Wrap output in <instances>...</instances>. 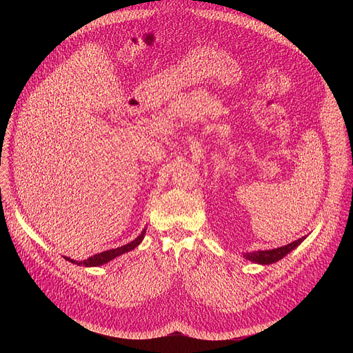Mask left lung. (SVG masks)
I'll return each instance as SVG.
<instances>
[{"label":"left lung","mask_w":353,"mask_h":353,"mask_svg":"<svg viewBox=\"0 0 353 353\" xmlns=\"http://www.w3.org/2000/svg\"><path fill=\"white\" fill-rule=\"evenodd\" d=\"M306 239L300 237L286 245L278 247V248H272V250H259V251H253V253H244L243 257L248 261H253L257 264H263V265H268V264H274L276 261H279L281 259H283L286 254H289L292 250H294L301 241Z\"/></svg>","instance_id":"1"}]
</instances>
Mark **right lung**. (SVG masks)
<instances>
[{
  "mask_svg": "<svg viewBox=\"0 0 353 353\" xmlns=\"http://www.w3.org/2000/svg\"><path fill=\"white\" fill-rule=\"evenodd\" d=\"M145 230H146V229H143V230L141 232V234H139L135 240L130 241L128 244H124V245H121V247L103 251V253L94 254V256H92V257H89V259H86V260L77 261V260H71L70 257H65V259H67L70 263L77 264V265H85V267H99V265H103V264L112 261L113 259H116V257H119V256H121V254H124V253H128V251L134 250V248L142 241V239H143V236H145Z\"/></svg>",
  "mask_w": 353,
  "mask_h": 353,
  "instance_id": "add662e5",
  "label": "right lung"
}]
</instances>
